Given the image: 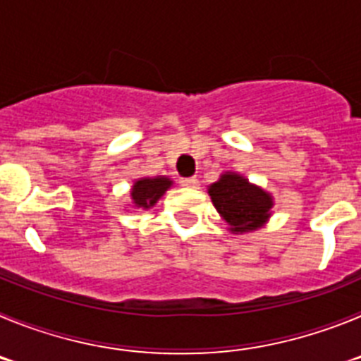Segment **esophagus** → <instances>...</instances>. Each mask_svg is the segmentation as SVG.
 <instances>
[{
    "label": "esophagus",
    "mask_w": 361,
    "mask_h": 361,
    "mask_svg": "<svg viewBox=\"0 0 361 361\" xmlns=\"http://www.w3.org/2000/svg\"><path fill=\"white\" fill-rule=\"evenodd\" d=\"M178 184L184 188H199V178L197 177H190V178H180Z\"/></svg>",
    "instance_id": "1"
}]
</instances>
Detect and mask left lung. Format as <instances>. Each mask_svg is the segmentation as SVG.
Wrapping results in <instances>:
<instances>
[{
    "mask_svg": "<svg viewBox=\"0 0 361 361\" xmlns=\"http://www.w3.org/2000/svg\"><path fill=\"white\" fill-rule=\"evenodd\" d=\"M209 195L216 212L231 226V231H253L264 224L271 206V197L257 186H251L237 173H224L219 183L209 186Z\"/></svg>",
    "mask_w": 361,
    "mask_h": 361,
    "instance_id": "obj_1",
    "label": "left lung"
}]
</instances>
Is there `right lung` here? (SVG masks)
Segmentation results:
<instances>
[{
  "instance_id": "add662e5",
  "label": "right lung",
  "mask_w": 361,
  "mask_h": 361,
  "mask_svg": "<svg viewBox=\"0 0 361 361\" xmlns=\"http://www.w3.org/2000/svg\"><path fill=\"white\" fill-rule=\"evenodd\" d=\"M171 180L166 177L157 178H141L132 188V199L137 208H152L157 202L168 188Z\"/></svg>"
}]
</instances>
